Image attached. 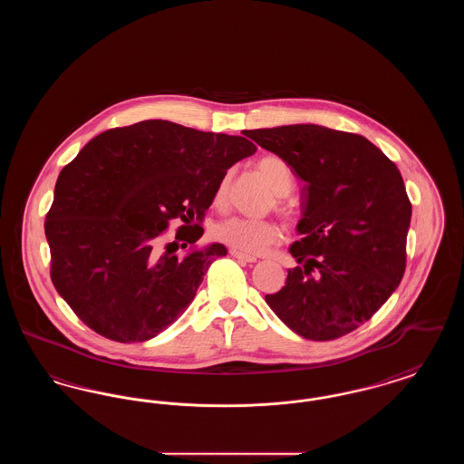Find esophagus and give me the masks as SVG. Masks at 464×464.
<instances>
[{
	"label": "esophagus",
	"mask_w": 464,
	"mask_h": 464,
	"mask_svg": "<svg viewBox=\"0 0 464 464\" xmlns=\"http://www.w3.org/2000/svg\"><path fill=\"white\" fill-rule=\"evenodd\" d=\"M229 254H231L235 259H238V261H245V263H256V261H257L256 257L246 256V254H242V252H238V250H235V248H231V250H229Z\"/></svg>",
	"instance_id": "obj_1"
}]
</instances>
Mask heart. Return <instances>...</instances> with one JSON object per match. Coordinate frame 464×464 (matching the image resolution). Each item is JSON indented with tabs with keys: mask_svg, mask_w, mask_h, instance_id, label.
Returning a JSON list of instances; mask_svg holds the SVG:
<instances>
[{
	"mask_svg": "<svg viewBox=\"0 0 464 464\" xmlns=\"http://www.w3.org/2000/svg\"><path fill=\"white\" fill-rule=\"evenodd\" d=\"M257 172L263 176L269 189L276 197H285L294 186V176L288 169L287 163L280 156L267 155L257 160L256 163ZM229 189V172L222 177L214 193V203L222 207L227 198ZM214 237L219 242L229 245L231 248L246 254V256H259L266 252L271 245L280 240L282 231L278 224L266 219H248V218H231L214 227Z\"/></svg>",
	"mask_w": 464,
	"mask_h": 464,
	"instance_id": "obj_1",
	"label": "heart"
}]
</instances>
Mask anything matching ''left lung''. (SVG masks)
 I'll return each instance as SVG.
<instances>
[{
	"mask_svg": "<svg viewBox=\"0 0 464 464\" xmlns=\"http://www.w3.org/2000/svg\"><path fill=\"white\" fill-rule=\"evenodd\" d=\"M280 156L301 189L299 266L266 295L288 329L311 339L343 337L372 318L400 285L412 205L397 165L358 133L320 125L245 130Z\"/></svg>",
	"mask_w": 464,
	"mask_h": 464,
	"instance_id": "8db88e82",
	"label": "left lung"
}]
</instances>
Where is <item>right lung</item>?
I'll list each match as a JSON object with an SVG mask.
<instances>
[{
    "mask_svg": "<svg viewBox=\"0 0 464 464\" xmlns=\"http://www.w3.org/2000/svg\"><path fill=\"white\" fill-rule=\"evenodd\" d=\"M256 150L240 135L167 120L93 137L63 169L44 221L50 278L76 316L118 343L170 327L227 252L212 243L180 257L177 243L198 242L219 180ZM174 218L183 221L177 240L161 244Z\"/></svg>",
    "mask_w": 464,
    "mask_h": 464,
    "instance_id": "1",
    "label": "right lung"
}]
</instances>
